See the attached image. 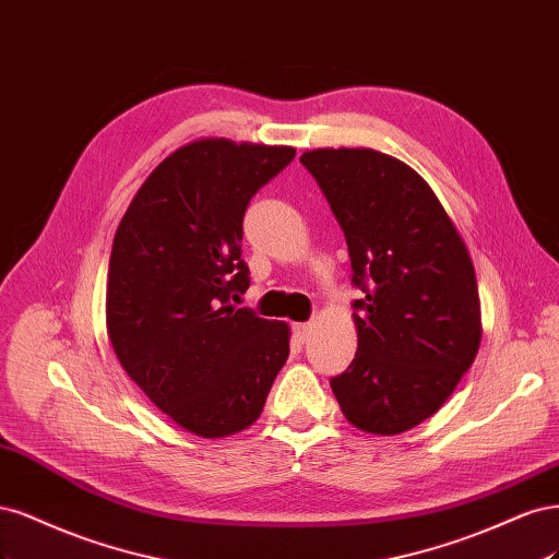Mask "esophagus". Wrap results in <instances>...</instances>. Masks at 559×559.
Listing matches in <instances>:
<instances>
[{"instance_id":"1","label":"esophagus","mask_w":559,"mask_h":559,"mask_svg":"<svg viewBox=\"0 0 559 559\" xmlns=\"http://www.w3.org/2000/svg\"><path fill=\"white\" fill-rule=\"evenodd\" d=\"M311 332H313L311 322H297V325L293 328V334H295V338L299 341V344H304V341H309Z\"/></svg>"}]
</instances>
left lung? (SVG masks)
<instances>
[{
	"label": "left lung",
	"instance_id": "left-lung-1",
	"mask_svg": "<svg viewBox=\"0 0 559 559\" xmlns=\"http://www.w3.org/2000/svg\"><path fill=\"white\" fill-rule=\"evenodd\" d=\"M346 234L357 353L332 378L346 420L392 437L445 404L474 365L480 297L474 262L453 218L406 162L373 148L301 155Z\"/></svg>",
	"mask_w": 559,
	"mask_h": 559
}]
</instances>
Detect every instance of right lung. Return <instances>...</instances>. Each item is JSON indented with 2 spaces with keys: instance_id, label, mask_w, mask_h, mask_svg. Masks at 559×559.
Masks as SVG:
<instances>
[{
  "instance_id": "right-lung-1",
  "label": "right lung",
  "mask_w": 559,
  "mask_h": 559,
  "mask_svg": "<svg viewBox=\"0 0 559 559\" xmlns=\"http://www.w3.org/2000/svg\"><path fill=\"white\" fill-rule=\"evenodd\" d=\"M293 146L206 136L167 155L116 229L106 334L143 394L186 431L253 425L290 355V325L231 301L248 290L243 213Z\"/></svg>"
}]
</instances>
